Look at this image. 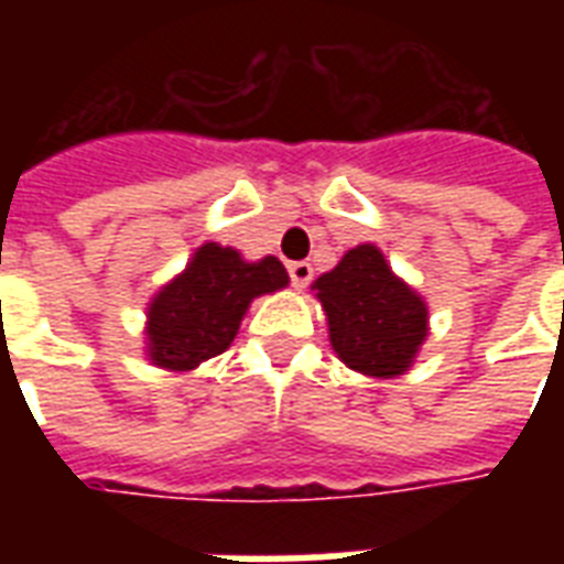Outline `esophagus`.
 I'll list each match as a JSON object with an SVG mask.
<instances>
[{
  "label": "esophagus",
  "mask_w": 564,
  "mask_h": 564,
  "mask_svg": "<svg viewBox=\"0 0 564 564\" xmlns=\"http://www.w3.org/2000/svg\"><path fill=\"white\" fill-rule=\"evenodd\" d=\"M286 271H290V281H293V286H307L311 283V278H314V269H311V262H305V259H299V262H290L286 265Z\"/></svg>",
  "instance_id": "esophagus-1"
}]
</instances>
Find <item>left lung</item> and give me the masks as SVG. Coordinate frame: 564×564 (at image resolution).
Masks as SVG:
<instances>
[{
    "instance_id": "1",
    "label": "left lung",
    "mask_w": 564,
    "mask_h": 564,
    "mask_svg": "<svg viewBox=\"0 0 564 564\" xmlns=\"http://www.w3.org/2000/svg\"><path fill=\"white\" fill-rule=\"evenodd\" d=\"M317 299L329 317V338L344 362L371 378L408 371L425 341L423 299L404 286L378 247L359 245L323 274Z\"/></svg>"
}]
</instances>
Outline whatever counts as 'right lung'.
I'll return each mask as SVG.
<instances>
[{"label": "right lung", "instance_id": "right-lung-1", "mask_svg": "<svg viewBox=\"0 0 564 564\" xmlns=\"http://www.w3.org/2000/svg\"><path fill=\"white\" fill-rule=\"evenodd\" d=\"M286 281L281 259L245 262L232 247H198L184 274L150 302L148 354L153 366L186 371L220 356L232 344L247 305Z\"/></svg>", "mask_w": 564, "mask_h": 564}]
</instances>
